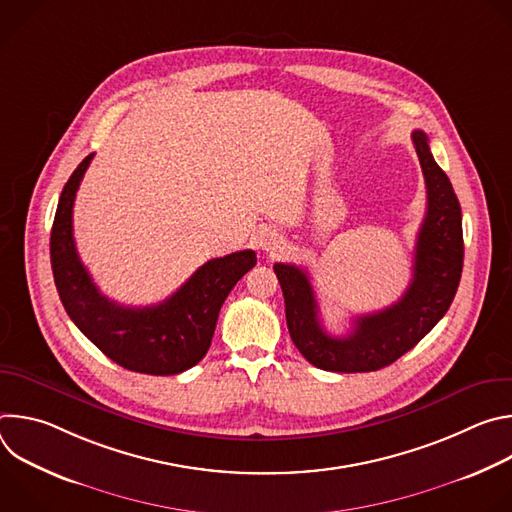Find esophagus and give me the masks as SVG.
Wrapping results in <instances>:
<instances>
[{
    "instance_id": "34e87169",
    "label": "esophagus",
    "mask_w": 512,
    "mask_h": 512,
    "mask_svg": "<svg viewBox=\"0 0 512 512\" xmlns=\"http://www.w3.org/2000/svg\"><path fill=\"white\" fill-rule=\"evenodd\" d=\"M283 243H285V241H283V237H281L277 231L267 229V231L261 233V249L267 251V253L279 251V249L283 247Z\"/></svg>"
}]
</instances>
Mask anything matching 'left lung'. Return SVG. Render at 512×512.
<instances>
[{"mask_svg":"<svg viewBox=\"0 0 512 512\" xmlns=\"http://www.w3.org/2000/svg\"><path fill=\"white\" fill-rule=\"evenodd\" d=\"M427 188L413 279L393 306L354 320L348 336H330L318 318V302L304 269L275 263L291 340L308 362L332 373L379 371L411 350L444 318L458 291L464 265L462 210L446 172L435 164L423 131L411 133Z\"/></svg>","mask_w":512,"mask_h":512,"instance_id":"1","label":"left lung"}]
</instances>
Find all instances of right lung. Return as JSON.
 Masks as SVG:
<instances>
[{
    "mask_svg": "<svg viewBox=\"0 0 512 512\" xmlns=\"http://www.w3.org/2000/svg\"><path fill=\"white\" fill-rule=\"evenodd\" d=\"M93 156L72 172L54 214L50 261L60 302L77 328L119 367L158 377L184 373L210 348L218 312L237 281L255 267V251L206 261L176 294L156 306H119L101 294L72 237V206Z\"/></svg>",
    "mask_w": 512,
    "mask_h": 512,
    "instance_id": "right-lung-1",
    "label": "right lung"
}]
</instances>
